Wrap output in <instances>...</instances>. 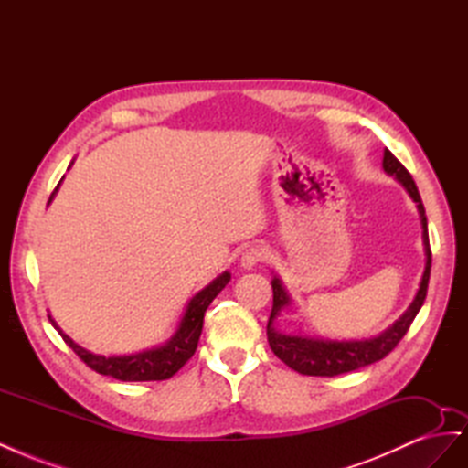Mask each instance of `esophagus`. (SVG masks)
<instances>
[{
  "mask_svg": "<svg viewBox=\"0 0 468 468\" xmlns=\"http://www.w3.org/2000/svg\"><path fill=\"white\" fill-rule=\"evenodd\" d=\"M267 258V251L261 246H250L248 250H244L242 258H239V265L244 269H253L260 261H263Z\"/></svg>",
  "mask_w": 468,
  "mask_h": 468,
  "instance_id": "esophagus-1",
  "label": "esophagus"
}]
</instances>
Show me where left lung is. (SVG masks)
Listing matches in <instances>:
<instances>
[{"label": "left lung", "instance_id": "obj_1", "mask_svg": "<svg viewBox=\"0 0 468 468\" xmlns=\"http://www.w3.org/2000/svg\"><path fill=\"white\" fill-rule=\"evenodd\" d=\"M382 169L400 183V186L406 189V193L412 197V201L416 203L420 212L421 230H423L421 232L423 250H426V269H423L420 289L414 296L412 304L406 308V313L378 335L365 337V339H328V337H314L306 334H282L275 328V320L277 316H281V310L291 306V296L285 291V287H282L281 279L275 275L271 281L273 308H271V316H269V322H267V339L275 356L296 373L313 375V377H335V375L361 369V367L371 365L375 361H380L382 357H387L396 346H399L400 339L406 335L410 324L414 322L416 314L420 313L423 301H426L430 271H431V250H430L426 208H423L421 197L412 176H410L408 169L394 158V154L390 150H385Z\"/></svg>", "mask_w": 468, "mask_h": 468}]
</instances>
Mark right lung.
<instances>
[{
    "label": "right lung",
    "mask_w": 468,
    "mask_h": 468,
    "mask_svg": "<svg viewBox=\"0 0 468 468\" xmlns=\"http://www.w3.org/2000/svg\"><path fill=\"white\" fill-rule=\"evenodd\" d=\"M58 187H60V183H58ZM58 187H56L54 193L50 195V201L54 199V195H56V191H58ZM230 277H232L230 271L220 273L217 279H212L205 289H201L193 296L186 308V313H183V316L179 320L177 330L174 332L172 337L167 339L165 344L150 347V349H143L138 353H129V356H97V353L78 346L72 337L66 335L58 328V324L52 320V316H48V318H50L54 328L58 330V334L62 335L64 342L72 347L76 356L95 373L107 375V377H112L117 380H165L169 377H174L181 369V367L193 357L197 344H199L201 332H203V318H205L207 308L212 301H215V296L226 285H229Z\"/></svg>",
    "instance_id": "add662e5"
}]
</instances>
